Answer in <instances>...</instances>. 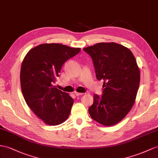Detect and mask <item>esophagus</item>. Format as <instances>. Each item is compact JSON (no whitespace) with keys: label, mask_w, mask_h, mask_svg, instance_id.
Segmentation results:
<instances>
[{"label":"esophagus","mask_w":158,"mask_h":158,"mask_svg":"<svg viewBox=\"0 0 158 158\" xmlns=\"http://www.w3.org/2000/svg\"><path fill=\"white\" fill-rule=\"evenodd\" d=\"M75 94L77 95V96H79V95H83L84 94H83V93H79V92H75Z\"/></svg>","instance_id":"obj_1"}]
</instances>
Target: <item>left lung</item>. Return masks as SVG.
Instances as JSON below:
<instances>
[{"label": "left lung", "mask_w": 158, "mask_h": 158, "mask_svg": "<svg viewBox=\"0 0 158 158\" xmlns=\"http://www.w3.org/2000/svg\"><path fill=\"white\" fill-rule=\"evenodd\" d=\"M94 62L96 77L103 80V95H94L89 108L91 118L105 126L122 120L135 103L140 71L132 52L116 43H99L85 47Z\"/></svg>", "instance_id": "1"}]
</instances>
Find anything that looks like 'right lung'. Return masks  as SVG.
Instances as JSON below:
<instances>
[{"instance_id": "1", "label": "right lung", "mask_w": 158, "mask_h": 158, "mask_svg": "<svg viewBox=\"0 0 158 158\" xmlns=\"http://www.w3.org/2000/svg\"><path fill=\"white\" fill-rule=\"evenodd\" d=\"M80 51L59 43L40 44L31 48L23 60L20 80L24 99L47 125L62 123L70 114L73 99L53 84L63 63Z\"/></svg>"}]
</instances>
